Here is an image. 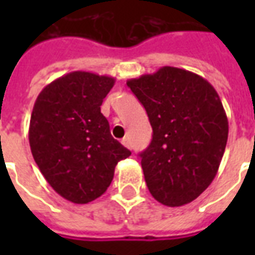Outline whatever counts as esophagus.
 <instances>
[{
    "label": "esophagus",
    "mask_w": 255,
    "mask_h": 255,
    "mask_svg": "<svg viewBox=\"0 0 255 255\" xmlns=\"http://www.w3.org/2000/svg\"><path fill=\"white\" fill-rule=\"evenodd\" d=\"M122 143L124 144V146H126V147H127V149H131V147H132V146H131V140H129V138H123V140H122Z\"/></svg>",
    "instance_id": "1"
}]
</instances>
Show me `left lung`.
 <instances>
[{"instance_id": "1", "label": "left lung", "mask_w": 255, "mask_h": 255, "mask_svg": "<svg viewBox=\"0 0 255 255\" xmlns=\"http://www.w3.org/2000/svg\"><path fill=\"white\" fill-rule=\"evenodd\" d=\"M153 128L140 164L150 194L166 206L197 199L213 182L228 139V119L206 79L182 68L129 79Z\"/></svg>"}]
</instances>
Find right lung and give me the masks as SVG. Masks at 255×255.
<instances>
[{"label":"right lung","instance_id":"obj_1","mask_svg":"<svg viewBox=\"0 0 255 255\" xmlns=\"http://www.w3.org/2000/svg\"><path fill=\"white\" fill-rule=\"evenodd\" d=\"M116 79L75 71L42 90L31 113L32 157L54 191L73 203L101 197L119 161L131 155L111 135L101 105Z\"/></svg>","mask_w":255,"mask_h":255}]
</instances>
